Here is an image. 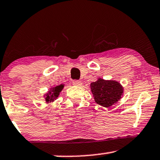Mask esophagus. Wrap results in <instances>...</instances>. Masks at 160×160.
Segmentation results:
<instances>
[{"label":"esophagus","mask_w":160,"mask_h":160,"mask_svg":"<svg viewBox=\"0 0 160 160\" xmlns=\"http://www.w3.org/2000/svg\"><path fill=\"white\" fill-rule=\"evenodd\" d=\"M72 83H73V85H74V86H80L82 85V82L81 81H80V80H73Z\"/></svg>","instance_id":"1"}]
</instances>
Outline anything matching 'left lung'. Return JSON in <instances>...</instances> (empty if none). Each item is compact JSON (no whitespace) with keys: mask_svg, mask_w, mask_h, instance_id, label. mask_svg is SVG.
<instances>
[{"mask_svg":"<svg viewBox=\"0 0 160 160\" xmlns=\"http://www.w3.org/2000/svg\"><path fill=\"white\" fill-rule=\"evenodd\" d=\"M95 102L101 106L109 108L121 99L123 87L116 80H106L98 78L90 85Z\"/></svg>","mask_w":160,"mask_h":160,"instance_id":"8db88e82","label":"left lung"}]
</instances>
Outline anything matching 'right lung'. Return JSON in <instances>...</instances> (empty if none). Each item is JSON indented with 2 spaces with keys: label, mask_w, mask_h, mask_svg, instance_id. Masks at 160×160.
Masks as SVG:
<instances>
[{
  "label": "right lung",
  "mask_w": 160,
  "mask_h": 160,
  "mask_svg": "<svg viewBox=\"0 0 160 160\" xmlns=\"http://www.w3.org/2000/svg\"><path fill=\"white\" fill-rule=\"evenodd\" d=\"M64 85H59V86H57L55 87H52L50 88V90L46 93V94H44V98H45L46 102L49 103V102H54L57 98L59 96L60 92H61V91L63 88Z\"/></svg>",
  "instance_id": "right-lung-1"
}]
</instances>
